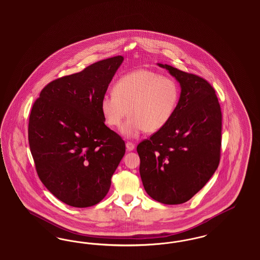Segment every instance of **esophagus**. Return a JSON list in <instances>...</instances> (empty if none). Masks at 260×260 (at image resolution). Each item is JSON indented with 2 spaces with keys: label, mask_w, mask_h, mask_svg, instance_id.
Segmentation results:
<instances>
[{
  "label": "esophagus",
  "mask_w": 260,
  "mask_h": 260,
  "mask_svg": "<svg viewBox=\"0 0 260 260\" xmlns=\"http://www.w3.org/2000/svg\"><path fill=\"white\" fill-rule=\"evenodd\" d=\"M125 147H126L127 151H134L135 148H136V145H135L134 143H132V142H127V143L125 144Z\"/></svg>",
  "instance_id": "obj_1"
}]
</instances>
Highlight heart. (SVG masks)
<instances>
[{
	"mask_svg": "<svg viewBox=\"0 0 260 260\" xmlns=\"http://www.w3.org/2000/svg\"><path fill=\"white\" fill-rule=\"evenodd\" d=\"M178 96L179 89L173 79L142 69L120 78L113 93L101 99L100 110L105 123L111 127H119L128 110L131 116L121 134L125 138H136L146 131L158 132L168 124Z\"/></svg>",
	"mask_w": 260,
	"mask_h": 260,
	"instance_id": "b5f03b06",
	"label": "heart"
}]
</instances>
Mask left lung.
I'll return each instance as SVG.
<instances>
[{
	"mask_svg": "<svg viewBox=\"0 0 260 260\" xmlns=\"http://www.w3.org/2000/svg\"><path fill=\"white\" fill-rule=\"evenodd\" d=\"M157 64L175 78L181 91L171 121L138 144L139 173L151 198L179 205L206 185L218 167L221 110L206 80Z\"/></svg>",
	"mask_w": 260,
	"mask_h": 260,
	"instance_id": "obj_1",
	"label": "left lung"
}]
</instances>
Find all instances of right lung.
Returning <instances> with one entry per match:
<instances>
[{
  "label": "right lung",
  "instance_id": "obj_1",
  "mask_svg": "<svg viewBox=\"0 0 260 260\" xmlns=\"http://www.w3.org/2000/svg\"><path fill=\"white\" fill-rule=\"evenodd\" d=\"M124 61L115 56L52 81L35 101L28 139L38 175L66 205L99 204L124 157V140L104 124L100 102Z\"/></svg>",
  "mask_w": 260,
  "mask_h": 260
}]
</instances>
